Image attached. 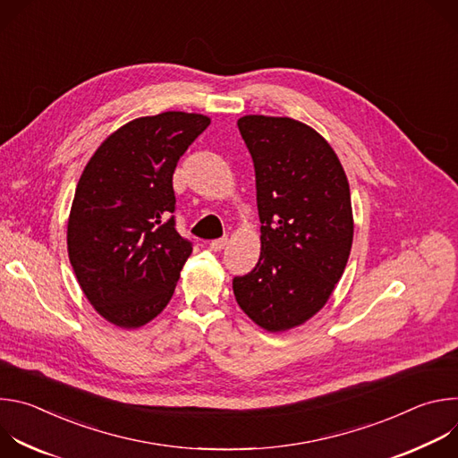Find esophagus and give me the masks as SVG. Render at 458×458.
I'll use <instances>...</instances> for the list:
<instances>
[{
    "instance_id": "obj_1",
    "label": "esophagus",
    "mask_w": 458,
    "mask_h": 458,
    "mask_svg": "<svg viewBox=\"0 0 458 458\" xmlns=\"http://www.w3.org/2000/svg\"><path fill=\"white\" fill-rule=\"evenodd\" d=\"M226 242H228V239H226V237L214 239V241L210 242V250H214V251H221V250L226 246Z\"/></svg>"
}]
</instances>
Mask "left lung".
I'll list each match as a JSON object with an SVG mask.
<instances>
[{
  "instance_id": "8db88e82",
  "label": "left lung",
  "mask_w": 458,
  "mask_h": 458,
  "mask_svg": "<svg viewBox=\"0 0 458 458\" xmlns=\"http://www.w3.org/2000/svg\"><path fill=\"white\" fill-rule=\"evenodd\" d=\"M237 126L255 168L260 255L233 277V295L260 328L284 332L313 317L343 277L353 241L350 184L311 126L268 115H244Z\"/></svg>"
}]
</instances>
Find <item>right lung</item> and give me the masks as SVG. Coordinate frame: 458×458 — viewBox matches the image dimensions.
Segmentation results:
<instances>
[{"label":"right lung","instance_id":"1","mask_svg":"<svg viewBox=\"0 0 458 458\" xmlns=\"http://www.w3.org/2000/svg\"><path fill=\"white\" fill-rule=\"evenodd\" d=\"M210 117L163 112L123 124L87 163L71 208L67 246L96 311L140 328L170 302L191 242L175 230L174 170Z\"/></svg>","mask_w":458,"mask_h":458}]
</instances>
